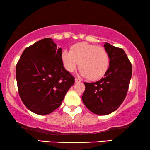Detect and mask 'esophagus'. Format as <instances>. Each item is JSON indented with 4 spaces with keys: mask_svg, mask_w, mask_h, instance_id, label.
<instances>
[{
    "mask_svg": "<svg viewBox=\"0 0 150 150\" xmlns=\"http://www.w3.org/2000/svg\"><path fill=\"white\" fill-rule=\"evenodd\" d=\"M80 82H81V80L78 79V78H76V79H75V83H80Z\"/></svg>",
    "mask_w": 150,
    "mask_h": 150,
    "instance_id": "esophagus-1",
    "label": "esophagus"
}]
</instances>
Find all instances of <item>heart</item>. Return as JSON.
<instances>
[{"mask_svg":"<svg viewBox=\"0 0 150 150\" xmlns=\"http://www.w3.org/2000/svg\"><path fill=\"white\" fill-rule=\"evenodd\" d=\"M61 59L68 72H73L79 64L81 74L91 81L104 76L109 65V56L106 49L87 42L74 44L69 52L63 50Z\"/></svg>","mask_w":150,"mask_h":150,"instance_id":"b5f03b06","label":"heart"}]
</instances>
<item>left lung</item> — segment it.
<instances>
[{
	"label": "left lung",
	"mask_w": 150,
	"mask_h": 150,
	"mask_svg": "<svg viewBox=\"0 0 150 150\" xmlns=\"http://www.w3.org/2000/svg\"><path fill=\"white\" fill-rule=\"evenodd\" d=\"M109 67L104 77L96 83H85L82 100L93 113L104 115L117 109L124 102L132 76V64L122 48L105 43Z\"/></svg>",
	"instance_id": "1"
}]
</instances>
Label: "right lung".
Returning a JSON list of instances; mask_svg holds the SVG:
<instances>
[{"label": "right lung", "mask_w": 150, "mask_h": 150, "mask_svg": "<svg viewBox=\"0 0 150 150\" xmlns=\"http://www.w3.org/2000/svg\"><path fill=\"white\" fill-rule=\"evenodd\" d=\"M61 53L52 39L45 38L27 47L16 65L20 97L34 113L54 111L74 84V77L63 67Z\"/></svg>", "instance_id": "add662e5"}]
</instances>
